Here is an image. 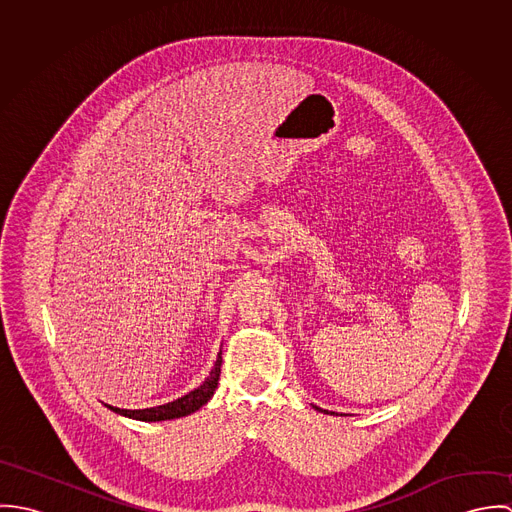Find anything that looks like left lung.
Instances as JSON below:
<instances>
[{
    "mask_svg": "<svg viewBox=\"0 0 512 512\" xmlns=\"http://www.w3.org/2000/svg\"><path fill=\"white\" fill-rule=\"evenodd\" d=\"M313 408H317V406H313ZM319 412H325V414H331V412H327V410H321V408H317Z\"/></svg>",
    "mask_w": 512,
    "mask_h": 512,
    "instance_id": "1",
    "label": "left lung"
}]
</instances>
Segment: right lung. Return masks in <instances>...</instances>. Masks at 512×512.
Segmentation results:
<instances>
[{"instance_id":"1","label":"right lung","mask_w":512,"mask_h":512,"mask_svg":"<svg viewBox=\"0 0 512 512\" xmlns=\"http://www.w3.org/2000/svg\"><path fill=\"white\" fill-rule=\"evenodd\" d=\"M222 351L215 361V366L211 368L209 376L203 380L201 386H197L195 390L187 392L185 396L173 400V402H167V404H161V406H153V408H144V410H124V408H116V406H110V404H104L108 410L120 414V416H126V418H132V420H140V422H163V420H175V418H183V416H189L193 412H197L199 408H203L215 394L217 386H219L220 378V365H222Z\"/></svg>"}]
</instances>
